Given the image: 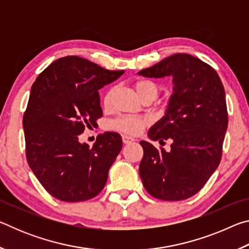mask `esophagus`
<instances>
[{
    "label": "esophagus",
    "mask_w": 249,
    "mask_h": 249,
    "mask_svg": "<svg viewBox=\"0 0 249 249\" xmlns=\"http://www.w3.org/2000/svg\"><path fill=\"white\" fill-rule=\"evenodd\" d=\"M122 140H123V142H124V144H130V142H135V138H133V137H129V136H126V135H124V136L122 137Z\"/></svg>",
    "instance_id": "esophagus-1"
}]
</instances>
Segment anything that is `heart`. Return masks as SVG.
<instances>
[{
  "label": "heart",
  "instance_id": "b5f03b06",
  "mask_svg": "<svg viewBox=\"0 0 249 249\" xmlns=\"http://www.w3.org/2000/svg\"><path fill=\"white\" fill-rule=\"evenodd\" d=\"M134 87L141 99H144L146 96H153L155 99L159 93V86L156 82L151 81V80H147V79L137 80V81L135 82ZM112 92H113L112 90H109L107 92V94L104 95L105 105L109 104ZM148 123H149L148 120L144 119V117L124 115V116L116 117V119L109 121L107 124V127L109 129L116 130V132H120L123 134L138 135L147 125H148Z\"/></svg>",
  "mask_w": 249,
  "mask_h": 249
}]
</instances>
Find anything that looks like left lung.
<instances>
[{"label": "left lung", "mask_w": 249, "mask_h": 249, "mask_svg": "<svg viewBox=\"0 0 249 249\" xmlns=\"http://www.w3.org/2000/svg\"><path fill=\"white\" fill-rule=\"evenodd\" d=\"M147 78L172 77L165 116L148 132L151 141L171 140L170 150L140 144V176L150 196L180 201L195 196L220 165L229 124L225 91L215 70L188 53H175L138 72Z\"/></svg>", "instance_id": "obj_1"}]
</instances>
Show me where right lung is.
<instances>
[{"instance_id":"right-lung-1","label":"right lung","mask_w":249,"mask_h":249,"mask_svg":"<svg viewBox=\"0 0 249 249\" xmlns=\"http://www.w3.org/2000/svg\"><path fill=\"white\" fill-rule=\"evenodd\" d=\"M123 70H107L78 56L59 58L34 82L23 127L27 162L49 195L80 202L99 195L123 146L120 134H101L92 147L79 142L102 117L99 90Z\"/></svg>"}]
</instances>
